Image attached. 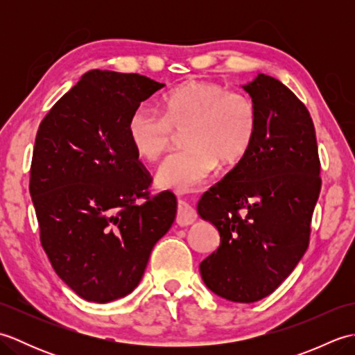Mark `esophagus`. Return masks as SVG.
<instances>
[{"instance_id": "obj_1", "label": "esophagus", "mask_w": 355, "mask_h": 355, "mask_svg": "<svg viewBox=\"0 0 355 355\" xmlns=\"http://www.w3.org/2000/svg\"><path fill=\"white\" fill-rule=\"evenodd\" d=\"M197 220V212H195V209L187 205L186 201L180 200L178 201V206H177V224L178 225H191Z\"/></svg>"}]
</instances>
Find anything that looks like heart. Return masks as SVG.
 Listing matches in <instances>:
<instances>
[{"label":"heart","mask_w":355,"mask_h":355,"mask_svg":"<svg viewBox=\"0 0 355 355\" xmlns=\"http://www.w3.org/2000/svg\"><path fill=\"white\" fill-rule=\"evenodd\" d=\"M187 146L166 158L155 173L163 189L192 192L205 184L218 163L235 166L250 153L259 132V111L252 97L220 84L187 80L166 94L163 114L140 105L128 117L134 153L155 162L183 132Z\"/></svg>","instance_id":"heart-1"}]
</instances>
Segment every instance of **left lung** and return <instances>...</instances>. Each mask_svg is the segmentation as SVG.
Masks as SVG:
<instances>
[{
	"instance_id": "8db88e82",
	"label": "left lung",
	"mask_w": 355,
	"mask_h": 355,
	"mask_svg": "<svg viewBox=\"0 0 355 355\" xmlns=\"http://www.w3.org/2000/svg\"><path fill=\"white\" fill-rule=\"evenodd\" d=\"M243 88L259 111L258 137L197 210L221 238L200 263L202 282L223 299L252 304L273 293L302 259L322 180L305 105L262 73Z\"/></svg>"
}]
</instances>
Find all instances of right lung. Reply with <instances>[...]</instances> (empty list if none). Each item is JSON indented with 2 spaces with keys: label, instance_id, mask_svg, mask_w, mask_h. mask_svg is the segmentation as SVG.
Returning a JSON list of instances; mask_svg holds the SVG:
<instances>
[{
  "label": "right lung",
  "instance_id": "obj_1",
  "mask_svg": "<svg viewBox=\"0 0 355 355\" xmlns=\"http://www.w3.org/2000/svg\"><path fill=\"white\" fill-rule=\"evenodd\" d=\"M163 87L140 74L92 70L37 130L30 195L41 244L56 275L88 302L130 294L175 220V195L148 193L150 177L126 132L131 112Z\"/></svg>",
  "mask_w": 355,
  "mask_h": 355
}]
</instances>
